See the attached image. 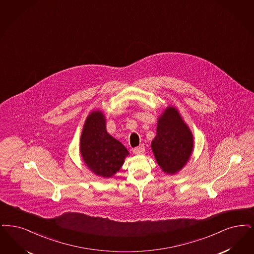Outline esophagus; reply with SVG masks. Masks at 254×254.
<instances>
[{"mask_svg":"<svg viewBox=\"0 0 254 254\" xmlns=\"http://www.w3.org/2000/svg\"><path fill=\"white\" fill-rule=\"evenodd\" d=\"M133 152L135 153L136 155H142L144 153V146L143 145H140L138 147H135L133 149Z\"/></svg>","mask_w":254,"mask_h":254,"instance_id":"esophagus-1","label":"esophagus"}]
</instances>
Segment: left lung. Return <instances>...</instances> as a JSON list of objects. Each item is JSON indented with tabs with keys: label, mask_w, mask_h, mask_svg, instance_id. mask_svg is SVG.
I'll use <instances>...</instances> for the list:
<instances>
[{
	"label": "left lung",
	"mask_w": 254,
	"mask_h": 254,
	"mask_svg": "<svg viewBox=\"0 0 254 254\" xmlns=\"http://www.w3.org/2000/svg\"><path fill=\"white\" fill-rule=\"evenodd\" d=\"M154 157L163 172L175 175L189 162L193 137L180 112L168 106L157 121V134L151 142Z\"/></svg>",
	"instance_id": "left-lung-1"
}]
</instances>
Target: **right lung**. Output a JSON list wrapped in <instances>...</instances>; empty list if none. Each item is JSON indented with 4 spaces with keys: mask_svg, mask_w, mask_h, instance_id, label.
<instances>
[{
    "mask_svg": "<svg viewBox=\"0 0 254 254\" xmlns=\"http://www.w3.org/2000/svg\"><path fill=\"white\" fill-rule=\"evenodd\" d=\"M79 149L86 166L104 179L112 178L118 172L129 155L122 142L107 131L106 117L100 110L92 111L87 116Z\"/></svg>",
    "mask_w": 254,
    "mask_h": 254,
    "instance_id": "obj_1",
    "label": "right lung"
}]
</instances>
